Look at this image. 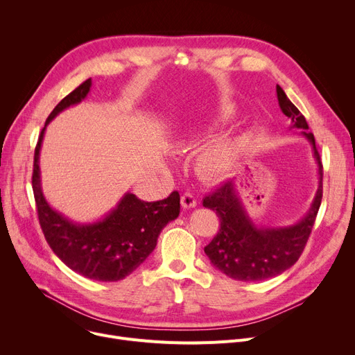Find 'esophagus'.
<instances>
[{"label": "esophagus", "mask_w": 355, "mask_h": 355, "mask_svg": "<svg viewBox=\"0 0 355 355\" xmlns=\"http://www.w3.org/2000/svg\"><path fill=\"white\" fill-rule=\"evenodd\" d=\"M181 204L185 209H193L197 206V198L191 193H184L181 196Z\"/></svg>", "instance_id": "1"}]
</instances>
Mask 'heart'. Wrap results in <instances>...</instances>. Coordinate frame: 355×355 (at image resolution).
<instances>
[{
	"mask_svg": "<svg viewBox=\"0 0 355 355\" xmlns=\"http://www.w3.org/2000/svg\"><path fill=\"white\" fill-rule=\"evenodd\" d=\"M232 158V148L227 142H217L209 146L201 155V165L209 174H221Z\"/></svg>",
	"mask_w": 355,
	"mask_h": 355,
	"instance_id": "b5f03b06",
	"label": "heart"
}]
</instances>
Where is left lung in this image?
<instances>
[{
  "label": "left lung",
  "mask_w": 355,
  "mask_h": 355,
  "mask_svg": "<svg viewBox=\"0 0 355 355\" xmlns=\"http://www.w3.org/2000/svg\"><path fill=\"white\" fill-rule=\"evenodd\" d=\"M277 101L292 128L301 130L313 149L318 164V191L306 216L286 227H256L245 211L233 181L223 182L216 191L204 197L202 206L220 218V229L214 239L204 248L210 262L221 273L236 281L257 282L281 275L301 257L322 200V162L315 146L313 134L308 132L305 116L286 96L281 86H276Z\"/></svg>",
  "instance_id": "left-lung-1"
}]
</instances>
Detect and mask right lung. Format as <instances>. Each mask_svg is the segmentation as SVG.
<instances>
[{"instance_id":"obj_1","label":"right lung","mask_w":355,"mask_h":355,"mask_svg":"<svg viewBox=\"0 0 355 355\" xmlns=\"http://www.w3.org/2000/svg\"><path fill=\"white\" fill-rule=\"evenodd\" d=\"M87 79L62 99L49 115L34 149L33 193L43 234L62 262L76 273L101 282H116L139 268L153 253L161 230L180 214V194L148 202L126 193L105 218L78 225L53 210L42 191L40 148L47 123L69 106L80 103L90 90Z\"/></svg>"}]
</instances>
